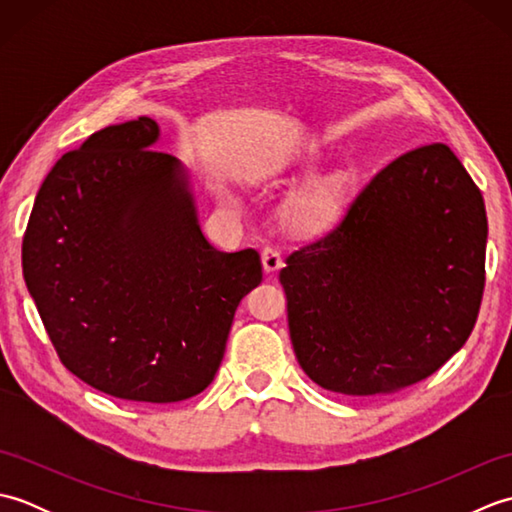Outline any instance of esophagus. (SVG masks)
I'll return each instance as SVG.
<instances>
[{"instance_id":"34e87169","label":"esophagus","mask_w":512,"mask_h":512,"mask_svg":"<svg viewBox=\"0 0 512 512\" xmlns=\"http://www.w3.org/2000/svg\"><path fill=\"white\" fill-rule=\"evenodd\" d=\"M262 262L266 273H275V270L281 268V253L275 246H266L262 250Z\"/></svg>"}]
</instances>
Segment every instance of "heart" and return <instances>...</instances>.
<instances>
[{"mask_svg": "<svg viewBox=\"0 0 512 512\" xmlns=\"http://www.w3.org/2000/svg\"><path fill=\"white\" fill-rule=\"evenodd\" d=\"M345 202V182L341 178H328L301 195L295 206V224L299 228H319L334 220Z\"/></svg>", "mask_w": 512, "mask_h": 512, "instance_id": "1", "label": "heart"}]
</instances>
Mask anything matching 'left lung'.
<instances>
[{"mask_svg": "<svg viewBox=\"0 0 512 512\" xmlns=\"http://www.w3.org/2000/svg\"><path fill=\"white\" fill-rule=\"evenodd\" d=\"M486 235L482 193L447 145L391 160L279 270L303 372L345 396L394 394L438 372L480 314Z\"/></svg>", "mask_w": 512, "mask_h": 512, "instance_id": "8db88e82", "label": "left lung"}]
</instances>
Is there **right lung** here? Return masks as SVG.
<instances>
[{
    "label": "right lung",
    "mask_w": 512,
    "mask_h": 512,
    "mask_svg": "<svg viewBox=\"0 0 512 512\" xmlns=\"http://www.w3.org/2000/svg\"><path fill=\"white\" fill-rule=\"evenodd\" d=\"M156 138L140 116L63 154L32 206L21 266L65 369L114 398L167 405L211 385L262 259L206 242L187 176Z\"/></svg>",
    "instance_id": "right-lung-1"
}]
</instances>
